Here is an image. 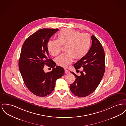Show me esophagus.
Masks as SVG:
<instances>
[{"instance_id":"esophagus-1","label":"esophagus","mask_w":126,"mask_h":126,"mask_svg":"<svg viewBox=\"0 0 126 126\" xmlns=\"http://www.w3.org/2000/svg\"><path fill=\"white\" fill-rule=\"evenodd\" d=\"M65 73L66 74H68V73H69L70 72H69V71L68 70L65 69Z\"/></svg>"}]
</instances>
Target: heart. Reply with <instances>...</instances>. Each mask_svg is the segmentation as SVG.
I'll list each match as a JSON object with an SVG mask.
<instances>
[{
    "instance_id": "heart-1",
    "label": "heart",
    "mask_w": 126,
    "mask_h": 126,
    "mask_svg": "<svg viewBox=\"0 0 126 126\" xmlns=\"http://www.w3.org/2000/svg\"><path fill=\"white\" fill-rule=\"evenodd\" d=\"M91 44V39L87 33H82L76 30L63 29L57 35V40H50L47 43L48 52L53 56L60 54L61 46H65L66 52L56 59L58 65L67 67L74 58L79 60L88 53Z\"/></svg>"
}]
</instances>
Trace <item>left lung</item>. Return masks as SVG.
I'll use <instances>...</instances> for the list:
<instances>
[{
	"label": "left lung",
	"mask_w": 126,
	"mask_h": 126,
	"mask_svg": "<svg viewBox=\"0 0 126 126\" xmlns=\"http://www.w3.org/2000/svg\"><path fill=\"white\" fill-rule=\"evenodd\" d=\"M92 44L86 55L74 66L76 69L84 68L80 76L71 72L75 77V82L69 88L76 96L84 97L93 93L100 83L105 72V54L101 43L94 35Z\"/></svg>",
	"instance_id": "1"
}]
</instances>
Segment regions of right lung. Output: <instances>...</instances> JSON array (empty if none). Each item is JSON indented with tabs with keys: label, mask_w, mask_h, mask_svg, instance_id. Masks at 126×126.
<instances>
[{
	"label": "right lung",
	"mask_w": 126,
	"mask_h": 126,
	"mask_svg": "<svg viewBox=\"0 0 126 126\" xmlns=\"http://www.w3.org/2000/svg\"><path fill=\"white\" fill-rule=\"evenodd\" d=\"M58 29H42L32 34L25 41L19 60V68L27 88L36 96L44 97L54 90L56 80L64 74V69L49 57L47 43ZM53 68L45 73L44 65Z\"/></svg>",
	"instance_id": "1"
}]
</instances>
